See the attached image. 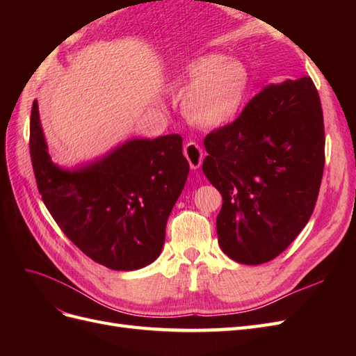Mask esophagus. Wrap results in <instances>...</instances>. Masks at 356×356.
Segmentation results:
<instances>
[{"mask_svg": "<svg viewBox=\"0 0 356 356\" xmlns=\"http://www.w3.org/2000/svg\"><path fill=\"white\" fill-rule=\"evenodd\" d=\"M184 156L187 157L191 169L196 170L200 168L202 161H203V153H202V148L199 144L193 143V141L187 143L184 147Z\"/></svg>", "mask_w": 356, "mask_h": 356, "instance_id": "obj_1", "label": "esophagus"}]
</instances>
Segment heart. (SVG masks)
<instances>
[{"label": "heart", "mask_w": 356, "mask_h": 356, "mask_svg": "<svg viewBox=\"0 0 356 356\" xmlns=\"http://www.w3.org/2000/svg\"><path fill=\"white\" fill-rule=\"evenodd\" d=\"M179 80L191 83L182 96L187 120L200 127H218L241 108L248 89V71L242 62L209 53L184 67Z\"/></svg>", "instance_id": "heart-1"}]
</instances>
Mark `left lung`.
Masks as SVG:
<instances>
[{"label":"left lung","mask_w":356,"mask_h":356,"mask_svg":"<svg viewBox=\"0 0 356 356\" xmlns=\"http://www.w3.org/2000/svg\"><path fill=\"white\" fill-rule=\"evenodd\" d=\"M204 148L202 169L222 196V252L248 266L273 260L305 229L319 195L325 135L314 81L266 86Z\"/></svg>","instance_id":"1"}]
</instances>
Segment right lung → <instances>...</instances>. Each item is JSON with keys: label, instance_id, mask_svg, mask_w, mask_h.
<instances>
[{"label": "right lung", "instance_id": "right-lung-1", "mask_svg": "<svg viewBox=\"0 0 356 356\" xmlns=\"http://www.w3.org/2000/svg\"><path fill=\"white\" fill-rule=\"evenodd\" d=\"M29 152L46 208L93 261L129 272L160 255L169 213L190 170L178 134L129 139L90 163L59 168L47 152L34 101Z\"/></svg>", "mask_w": 356, "mask_h": 356}]
</instances>
